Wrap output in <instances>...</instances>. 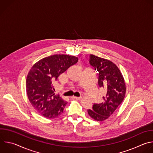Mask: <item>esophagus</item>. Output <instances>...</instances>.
<instances>
[{"instance_id":"1","label":"esophagus","mask_w":153,"mask_h":153,"mask_svg":"<svg viewBox=\"0 0 153 153\" xmlns=\"http://www.w3.org/2000/svg\"><path fill=\"white\" fill-rule=\"evenodd\" d=\"M71 98L73 99H76V100H80L81 97H75V96H72Z\"/></svg>"}]
</instances>
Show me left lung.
Segmentation results:
<instances>
[{"label":"left lung","mask_w":153,"mask_h":153,"mask_svg":"<svg viewBox=\"0 0 153 153\" xmlns=\"http://www.w3.org/2000/svg\"><path fill=\"white\" fill-rule=\"evenodd\" d=\"M89 64L98 71V86L105 91V95L103 97V102L94 103L88 113L94 120L103 121L122 103L126 94V83L120 70L112 62L90 55Z\"/></svg>","instance_id":"left-lung-1"}]
</instances>
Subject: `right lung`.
Returning a JSON list of instances; mask_svg holds the SVG:
<instances>
[{
  "label": "right lung",
  "instance_id": "add662e5",
  "mask_svg": "<svg viewBox=\"0 0 153 153\" xmlns=\"http://www.w3.org/2000/svg\"><path fill=\"white\" fill-rule=\"evenodd\" d=\"M77 61L74 56L54 55L39 60L30 69L26 83L27 95L32 106L43 117L55 118L63 112L67 102L55 94L54 84L61 74Z\"/></svg>",
  "mask_w": 153,
  "mask_h": 153
}]
</instances>
